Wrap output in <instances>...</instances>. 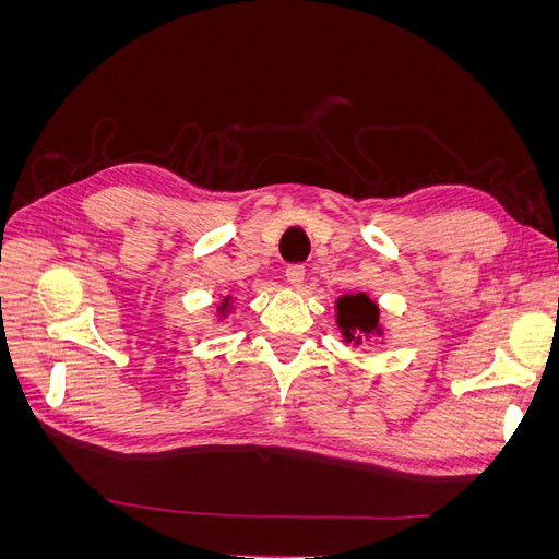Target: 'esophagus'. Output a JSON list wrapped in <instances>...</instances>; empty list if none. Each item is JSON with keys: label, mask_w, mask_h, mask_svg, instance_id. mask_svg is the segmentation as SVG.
Returning <instances> with one entry per match:
<instances>
[{"label": "esophagus", "mask_w": 559, "mask_h": 559, "mask_svg": "<svg viewBox=\"0 0 559 559\" xmlns=\"http://www.w3.org/2000/svg\"><path fill=\"white\" fill-rule=\"evenodd\" d=\"M284 277H286V282H289L292 286H300L302 277H306V267L294 263V265H289V267L284 270Z\"/></svg>", "instance_id": "esophagus-1"}]
</instances>
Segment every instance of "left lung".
<instances>
[{
  "mask_svg": "<svg viewBox=\"0 0 559 559\" xmlns=\"http://www.w3.org/2000/svg\"><path fill=\"white\" fill-rule=\"evenodd\" d=\"M335 324L345 343L361 345L364 337L382 335L380 308L368 294H345L335 300Z\"/></svg>",
  "mask_w": 559,
  "mask_h": 559,
  "instance_id": "1",
  "label": "left lung"
}]
</instances>
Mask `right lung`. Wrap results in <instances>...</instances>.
I'll return each instance as SVG.
<instances>
[{
	"mask_svg": "<svg viewBox=\"0 0 559 559\" xmlns=\"http://www.w3.org/2000/svg\"><path fill=\"white\" fill-rule=\"evenodd\" d=\"M230 302H233V300H230V296H226V298L222 300V308H218V314H222V317H226V314L230 312V308H233V306H230Z\"/></svg>",
	"mask_w": 559,
	"mask_h": 559,
	"instance_id": "add662e5",
	"label": "right lung"
}]
</instances>
